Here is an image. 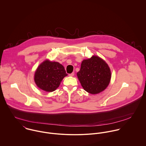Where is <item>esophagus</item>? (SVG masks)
I'll use <instances>...</instances> for the list:
<instances>
[{
  "label": "esophagus",
  "mask_w": 146,
  "mask_h": 146,
  "mask_svg": "<svg viewBox=\"0 0 146 146\" xmlns=\"http://www.w3.org/2000/svg\"><path fill=\"white\" fill-rule=\"evenodd\" d=\"M74 72H72L71 74H69V76H74Z\"/></svg>",
  "instance_id": "1"
}]
</instances>
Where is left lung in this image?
Segmentation results:
<instances>
[{
    "label": "left lung",
    "instance_id": "left-lung-1",
    "mask_svg": "<svg viewBox=\"0 0 146 146\" xmlns=\"http://www.w3.org/2000/svg\"><path fill=\"white\" fill-rule=\"evenodd\" d=\"M78 78L84 89L96 94L104 91L110 83L111 73L108 65L100 57L93 56L81 64Z\"/></svg>",
    "mask_w": 146,
    "mask_h": 146
}]
</instances>
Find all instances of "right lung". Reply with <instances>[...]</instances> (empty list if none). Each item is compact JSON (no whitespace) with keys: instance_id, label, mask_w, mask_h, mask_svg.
<instances>
[{"instance_id":"right-lung-1","label":"right lung","mask_w":146,"mask_h":146,"mask_svg":"<svg viewBox=\"0 0 146 146\" xmlns=\"http://www.w3.org/2000/svg\"><path fill=\"white\" fill-rule=\"evenodd\" d=\"M67 75L64 68L61 64L45 60L36 69L34 81L36 85L42 90L51 92L60 86L63 79Z\"/></svg>"}]
</instances>
